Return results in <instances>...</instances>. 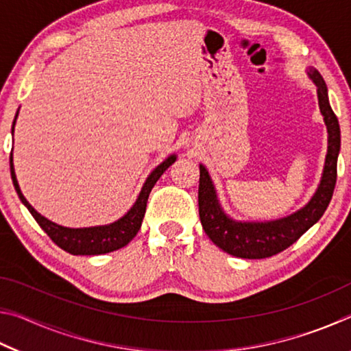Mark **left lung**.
I'll use <instances>...</instances> for the list:
<instances>
[{
    "label": "left lung",
    "instance_id": "obj_1",
    "mask_svg": "<svg viewBox=\"0 0 351 351\" xmlns=\"http://www.w3.org/2000/svg\"><path fill=\"white\" fill-rule=\"evenodd\" d=\"M308 75L317 86L319 108L328 132V150H326L324 173L320 184L302 209L288 217L272 219V221H237L226 215L219 206L215 186L209 171L199 164V187L198 206L199 219L207 237L234 257L240 258H266L285 251L304 235L311 226L322 218L328 207L337 178V156L341 150V128L339 121L332 112L326 85L317 69L310 68Z\"/></svg>",
    "mask_w": 351,
    "mask_h": 351
}]
</instances>
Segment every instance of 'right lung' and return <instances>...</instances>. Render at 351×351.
I'll return each instance as SVG.
<instances>
[{
	"instance_id": "add662e5",
	"label": "right lung",
	"mask_w": 351,
	"mask_h": 351,
	"mask_svg": "<svg viewBox=\"0 0 351 351\" xmlns=\"http://www.w3.org/2000/svg\"><path fill=\"white\" fill-rule=\"evenodd\" d=\"M19 117V111L15 114V121ZM14 125H12V133H14ZM176 161V154H170V156L162 161L161 164L154 169L144 182L141 189V193L136 203L133 204L125 215L119 218L117 221L105 224V226H91V228H64L57 223H52L51 219L45 218L43 215L34 209V207L27 203L25 195L21 193V189L16 181L15 169H14V158L10 153V176L14 187L19 193L21 203L27 207V210L32 213L35 221L40 224V228L49 235V239L56 243L58 247L66 251L73 255H100L108 254L112 251H117L123 246H127L132 241L136 234L139 232L142 219L145 215V207L148 201V195H150L154 184L161 178V175L167 170L171 164Z\"/></svg>"
}]
</instances>
